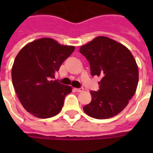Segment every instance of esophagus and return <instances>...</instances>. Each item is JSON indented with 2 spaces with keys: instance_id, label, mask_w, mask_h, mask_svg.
<instances>
[{
  "instance_id": "34e87169",
  "label": "esophagus",
  "mask_w": 153,
  "mask_h": 153,
  "mask_svg": "<svg viewBox=\"0 0 153 153\" xmlns=\"http://www.w3.org/2000/svg\"><path fill=\"white\" fill-rule=\"evenodd\" d=\"M74 90L78 92V93H80V92H83V88H74Z\"/></svg>"
}]
</instances>
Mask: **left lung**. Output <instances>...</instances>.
I'll return each instance as SVG.
<instances>
[{
	"mask_svg": "<svg viewBox=\"0 0 153 153\" xmlns=\"http://www.w3.org/2000/svg\"><path fill=\"white\" fill-rule=\"evenodd\" d=\"M88 60L93 76L101 77L98 92L91 91L92 102L83 106L87 115L108 119L118 115L134 95L138 69L134 57L123 44L99 36L80 47Z\"/></svg>",
	"mask_w": 153,
	"mask_h": 153,
	"instance_id": "1",
	"label": "left lung"
}]
</instances>
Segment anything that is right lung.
Returning a JSON list of instances; mask_svg holds the SVG:
<instances>
[{"instance_id":"right-lung-1","label":"right lung","mask_w":153,"mask_h":153,"mask_svg":"<svg viewBox=\"0 0 153 153\" xmlns=\"http://www.w3.org/2000/svg\"><path fill=\"white\" fill-rule=\"evenodd\" d=\"M74 49V46L42 38L19 51L12 66V83L19 100L28 112L46 119L61 111L65 97L71 93L72 88L51 79Z\"/></svg>"}]
</instances>
